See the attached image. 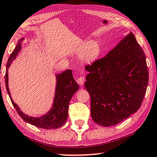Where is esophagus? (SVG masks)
<instances>
[{"mask_svg": "<svg viewBox=\"0 0 157 157\" xmlns=\"http://www.w3.org/2000/svg\"><path fill=\"white\" fill-rule=\"evenodd\" d=\"M77 83H78L80 86H83L84 84V82H85V78L83 76H80L79 78L76 80Z\"/></svg>", "mask_w": 157, "mask_h": 157, "instance_id": "34e87169", "label": "esophagus"}]
</instances>
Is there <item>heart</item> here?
Returning <instances> with one entry per match:
<instances>
[{"label": "heart", "instance_id": "1", "mask_svg": "<svg viewBox=\"0 0 157 157\" xmlns=\"http://www.w3.org/2000/svg\"><path fill=\"white\" fill-rule=\"evenodd\" d=\"M79 52H83L81 59L85 63H90L95 61L100 54V46L98 42L86 40L82 41L78 48Z\"/></svg>", "mask_w": 157, "mask_h": 157}]
</instances>
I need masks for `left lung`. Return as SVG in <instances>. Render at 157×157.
Segmentation results:
<instances>
[{
  "label": "left lung",
  "mask_w": 157,
  "mask_h": 157,
  "mask_svg": "<svg viewBox=\"0 0 157 157\" xmlns=\"http://www.w3.org/2000/svg\"><path fill=\"white\" fill-rule=\"evenodd\" d=\"M85 88L91 117L105 127L115 126L140 107L149 72L143 48L131 32L105 57L86 66Z\"/></svg>",
  "instance_id": "8db88e82"
}]
</instances>
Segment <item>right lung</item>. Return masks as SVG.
Returning <instances> with one entry per match:
<instances>
[{
	"instance_id": "obj_1",
	"label": "right lung",
	"mask_w": 157,
	"mask_h": 157,
	"mask_svg": "<svg viewBox=\"0 0 157 157\" xmlns=\"http://www.w3.org/2000/svg\"><path fill=\"white\" fill-rule=\"evenodd\" d=\"M24 38H21L19 40L17 45L10 56L8 63L6 64V72L5 76L6 81V90L8 91L9 97L13 103L14 107L15 108L18 114L21 119L26 122L40 128L45 129H55L63 126L68 117V108L72 96L75 93L79 88L72 75L71 69L62 72L61 74L56 76L57 83L54 102L52 107L46 114L40 117H29L20 110L16 103L14 102L11 98L10 92L8 88V68L10 66L13 60L15 59L21 48V42Z\"/></svg>"
}]
</instances>
